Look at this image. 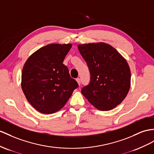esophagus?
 <instances>
[{"label":"esophagus","instance_id":"34e87169","mask_svg":"<svg viewBox=\"0 0 154 154\" xmlns=\"http://www.w3.org/2000/svg\"><path fill=\"white\" fill-rule=\"evenodd\" d=\"M76 81L77 82V83H78V85H81V79L79 78H77V79H76Z\"/></svg>","mask_w":154,"mask_h":154}]
</instances>
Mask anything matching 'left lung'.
I'll return each mask as SVG.
<instances>
[{
  "instance_id": "left-lung-1",
  "label": "left lung",
  "mask_w": 154,
  "mask_h": 154,
  "mask_svg": "<svg viewBox=\"0 0 154 154\" xmlns=\"http://www.w3.org/2000/svg\"><path fill=\"white\" fill-rule=\"evenodd\" d=\"M88 65L90 82L81 92L100 111H109L120 104L131 85V72L125 59L113 47L103 42L79 44Z\"/></svg>"
}]
</instances>
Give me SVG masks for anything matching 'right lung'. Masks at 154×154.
<instances>
[{
	"instance_id": "obj_1",
	"label": "right lung",
	"mask_w": 154,
	"mask_h": 154,
	"mask_svg": "<svg viewBox=\"0 0 154 154\" xmlns=\"http://www.w3.org/2000/svg\"><path fill=\"white\" fill-rule=\"evenodd\" d=\"M72 45L52 43L35 51L23 68L21 88L26 100L38 111L49 115L66 105L78 87L62 64Z\"/></svg>"
}]
</instances>
